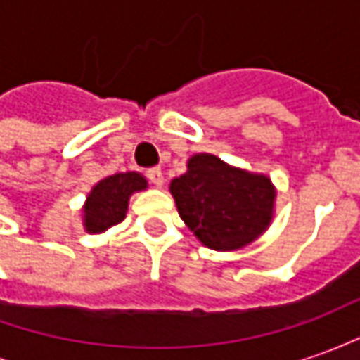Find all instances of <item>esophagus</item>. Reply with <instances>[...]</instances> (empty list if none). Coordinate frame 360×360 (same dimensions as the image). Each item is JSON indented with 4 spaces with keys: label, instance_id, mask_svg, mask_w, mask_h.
I'll return each instance as SVG.
<instances>
[{
    "label": "esophagus",
    "instance_id": "1",
    "mask_svg": "<svg viewBox=\"0 0 360 360\" xmlns=\"http://www.w3.org/2000/svg\"><path fill=\"white\" fill-rule=\"evenodd\" d=\"M146 177L150 179V183H154L156 187H162L164 185V173L160 167H150L148 172H146Z\"/></svg>",
    "mask_w": 360,
    "mask_h": 360
}]
</instances>
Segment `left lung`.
<instances>
[{
    "label": "left lung",
    "mask_w": 360,
    "mask_h": 360,
    "mask_svg": "<svg viewBox=\"0 0 360 360\" xmlns=\"http://www.w3.org/2000/svg\"><path fill=\"white\" fill-rule=\"evenodd\" d=\"M169 188L181 219L210 249H241L271 219L276 193L270 179L229 167L212 154L191 158L188 172Z\"/></svg>",
    "instance_id": "1"
}]
</instances>
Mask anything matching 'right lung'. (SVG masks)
Listing matches in <instances>:
<instances>
[{
	"instance_id": "right-lung-1",
	"label": "right lung",
	"mask_w": 360,
	"mask_h": 360,
	"mask_svg": "<svg viewBox=\"0 0 360 360\" xmlns=\"http://www.w3.org/2000/svg\"><path fill=\"white\" fill-rule=\"evenodd\" d=\"M146 188V179L139 173H117L102 179L89 195L84 206V227L90 233H100L125 218L129 196Z\"/></svg>"
}]
</instances>
